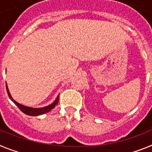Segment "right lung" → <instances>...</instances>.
Segmentation results:
<instances>
[{
	"instance_id": "right-lung-1",
	"label": "right lung",
	"mask_w": 152,
	"mask_h": 152,
	"mask_svg": "<svg viewBox=\"0 0 152 152\" xmlns=\"http://www.w3.org/2000/svg\"><path fill=\"white\" fill-rule=\"evenodd\" d=\"M6 88H7V91L8 96H9L10 100H11L13 103H15L16 105L18 107V108L20 109V110L23 113L26 114V115H29V116H39V115H42V114L46 113L49 112L52 109H53L56 105H57L58 103V100H59V96H58V97L56 98V100H55L54 103H52L51 105L47 106V107H42V108H31V107H25V106L23 105H21V104H20V103H17L15 100H13V98H12V96H10V92H9L7 86V83H6Z\"/></svg>"
}]
</instances>
